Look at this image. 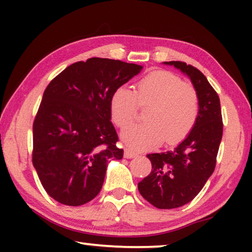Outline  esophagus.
I'll return each mask as SVG.
<instances>
[{
    "instance_id": "esophagus-1",
    "label": "esophagus",
    "mask_w": 252,
    "mask_h": 252,
    "mask_svg": "<svg viewBox=\"0 0 252 252\" xmlns=\"http://www.w3.org/2000/svg\"><path fill=\"white\" fill-rule=\"evenodd\" d=\"M124 156H125V158H134L137 156V154L135 153V151L129 149V148H126L125 149V154H124Z\"/></svg>"
}]
</instances>
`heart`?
I'll list each match as a JSON object with an SVG mask.
<instances>
[{
    "instance_id": "1",
    "label": "heart",
    "mask_w": 252,
    "mask_h": 252,
    "mask_svg": "<svg viewBox=\"0 0 252 252\" xmlns=\"http://www.w3.org/2000/svg\"><path fill=\"white\" fill-rule=\"evenodd\" d=\"M137 105L147 109L143 125L124 130L123 140L137 149L181 141L195 125L199 111L196 88L167 71H155L137 82L135 92L117 88L110 98L112 122L126 128L135 119Z\"/></svg>"
}]
</instances>
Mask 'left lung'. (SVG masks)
<instances>
[{"label":"left lung","instance_id":"1","mask_svg":"<svg viewBox=\"0 0 252 252\" xmlns=\"http://www.w3.org/2000/svg\"><path fill=\"white\" fill-rule=\"evenodd\" d=\"M187 74L199 98L197 119L187 137L174 149L149 154L150 174L137 184L140 194L158 209H175L192 201L216 167L222 137L220 99L208 79L184 62H164Z\"/></svg>","mask_w":252,"mask_h":252}]
</instances>
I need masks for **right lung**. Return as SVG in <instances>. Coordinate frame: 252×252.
I'll list each match as a JSON object with an SVG mask.
<instances>
[{
  "instance_id": "add662e5",
  "label": "right lung",
  "mask_w": 252,
  "mask_h": 252,
  "mask_svg": "<svg viewBox=\"0 0 252 252\" xmlns=\"http://www.w3.org/2000/svg\"><path fill=\"white\" fill-rule=\"evenodd\" d=\"M142 68L93 57L67 66L47 86L33 123L32 161L55 201L78 206L101 191L109 159L124 155L116 146L110 98Z\"/></svg>"
}]
</instances>
